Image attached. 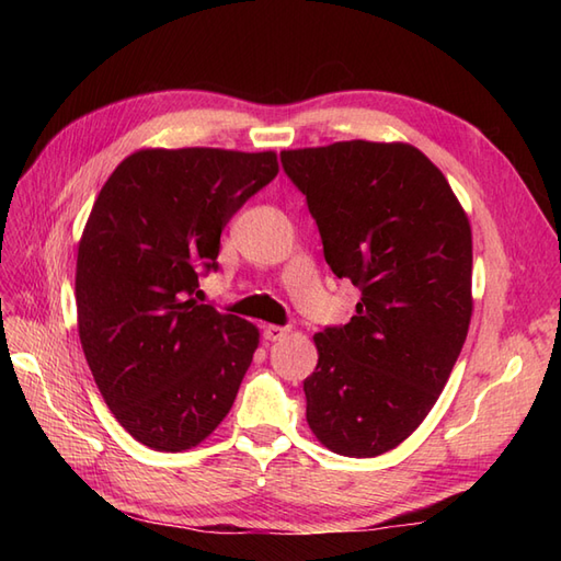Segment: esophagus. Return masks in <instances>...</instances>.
<instances>
[{
	"label": "esophagus",
	"instance_id": "1",
	"mask_svg": "<svg viewBox=\"0 0 561 561\" xmlns=\"http://www.w3.org/2000/svg\"><path fill=\"white\" fill-rule=\"evenodd\" d=\"M289 328H282V325H262V337L267 342H279L289 335Z\"/></svg>",
	"mask_w": 561,
	"mask_h": 561
}]
</instances>
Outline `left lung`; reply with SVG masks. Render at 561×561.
Instances as JSON below:
<instances>
[{
  "label": "left lung",
  "instance_id": "left-lung-1",
  "mask_svg": "<svg viewBox=\"0 0 561 561\" xmlns=\"http://www.w3.org/2000/svg\"><path fill=\"white\" fill-rule=\"evenodd\" d=\"M279 159L330 270L362 291L347 325L313 337L306 420L332 453L374 458L424 422L468 337L470 224L444 173L410 145L352 139Z\"/></svg>",
  "mask_w": 561,
  "mask_h": 561
}]
</instances>
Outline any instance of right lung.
Returning <instances> with one entry per match:
<instances>
[{"instance_id":"right-lung-1","label":"right lung","mask_w":561,"mask_h":561,"mask_svg":"<svg viewBox=\"0 0 561 561\" xmlns=\"http://www.w3.org/2000/svg\"><path fill=\"white\" fill-rule=\"evenodd\" d=\"M279 173L274 151L141 149L93 202L77 255L79 337L139 444L178 453L229 414L260 332L193 296L224 226Z\"/></svg>"}]
</instances>
